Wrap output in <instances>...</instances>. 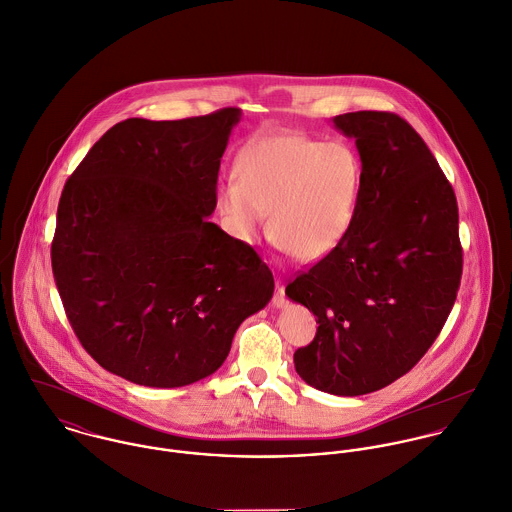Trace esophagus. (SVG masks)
<instances>
[{"instance_id":"obj_1","label":"esophagus","mask_w":512,"mask_h":512,"mask_svg":"<svg viewBox=\"0 0 512 512\" xmlns=\"http://www.w3.org/2000/svg\"><path fill=\"white\" fill-rule=\"evenodd\" d=\"M273 305L277 308H283L287 305V297H285V287L283 283L277 279V289H275V295H273Z\"/></svg>"}]
</instances>
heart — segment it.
I'll return each instance as SVG.
<instances>
[{"instance_id": "1", "label": "heart", "mask_w": 512, "mask_h": 512, "mask_svg": "<svg viewBox=\"0 0 512 512\" xmlns=\"http://www.w3.org/2000/svg\"><path fill=\"white\" fill-rule=\"evenodd\" d=\"M364 164L346 142L281 132L251 142L237 178L219 186L217 207L233 237L255 243L267 229L301 261L330 255L356 217Z\"/></svg>"}]
</instances>
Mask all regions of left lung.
Returning a JSON list of instances; mask_svg holds the SVG:
<instances>
[{"mask_svg": "<svg viewBox=\"0 0 512 512\" xmlns=\"http://www.w3.org/2000/svg\"><path fill=\"white\" fill-rule=\"evenodd\" d=\"M364 164L360 202L342 243L285 289L316 316L295 352L297 374L334 396H362L408 374L455 305L463 249L455 192L402 116H334Z\"/></svg>", "mask_w": 512, "mask_h": 512, "instance_id": "1", "label": "left lung"}]
</instances>
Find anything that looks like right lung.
I'll list each match as a JSON object with an SVG mask.
<instances>
[{"label":"right lung","mask_w":512,"mask_h":512,"mask_svg":"<svg viewBox=\"0 0 512 512\" xmlns=\"http://www.w3.org/2000/svg\"><path fill=\"white\" fill-rule=\"evenodd\" d=\"M239 108L182 120L128 118L67 180L53 277L83 348L148 388L213 374L239 324L265 307L273 273L209 221Z\"/></svg>","instance_id":"add662e5"}]
</instances>
